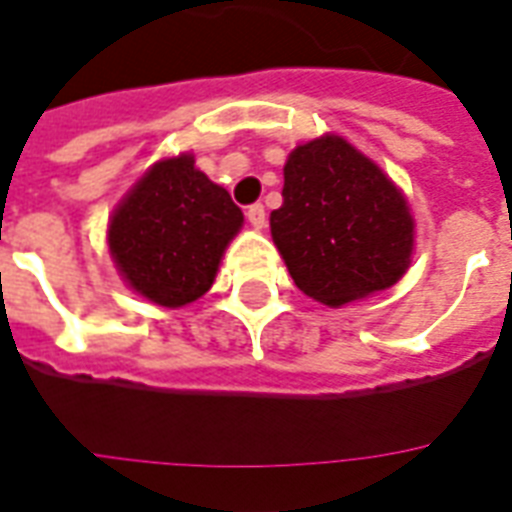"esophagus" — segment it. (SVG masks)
I'll list each match as a JSON object with an SVG mask.
<instances>
[{"mask_svg": "<svg viewBox=\"0 0 512 512\" xmlns=\"http://www.w3.org/2000/svg\"><path fill=\"white\" fill-rule=\"evenodd\" d=\"M246 219H249V225L255 227V230H263L266 227V208L255 203V206L246 208Z\"/></svg>", "mask_w": 512, "mask_h": 512, "instance_id": "1", "label": "esophagus"}]
</instances>
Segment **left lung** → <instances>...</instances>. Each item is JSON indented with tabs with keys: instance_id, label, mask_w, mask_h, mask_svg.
Masks as SVG:
<instances>
[{
	"instance_id": "1",
	"label": "left lung",
	"mask_w": 512,
	"mask_h": 512,
	"mask_svg": "<svg viewBox=\"0 0 512 512\" xmlns=\"http://www.w3.org/2000/svg\"><path fill=\"white\" fill-rule=\"evenodd\" d=\"M271 236L298 290L342 306L396 285L415 246L407 198L339 135L295 146Z\"/></svg>"
}]
</instances>
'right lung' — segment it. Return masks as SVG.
Returning a JSON list of instances; mask_svg holds the SVG:
<instances>
[{"label":"right lung","mask_w":512,"mask_h":512,"mask_svg":"<svg viewBox=\"0 0 512 512\" xmlns=\"http://www.w3.org/2000/svg\"><path fill=\"white\" fill-rule=\"evenodd\" d=\"M241 225L227 189L200 173L192 154H179L154 162L116 206L108 249L135 293L176 309L208 293Z\"/></svg>","instance_id":"1"}]
</instances>
